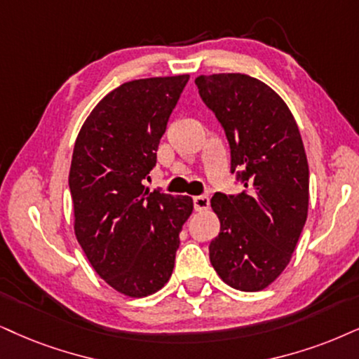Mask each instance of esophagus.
<instances>
[{"label": "esophagus", "instance_id": "1", "mask_svg": "<svg viewBox=\"0 0 359 359\" xmlns=\"http://www.w3.org/2000/svg\"><path fill=\"white\" fill-rule=\"evenodd\" d=\"M192 201H194V208L197 212L207 210L208 202H210V201H208V195H195Z\"/></svg>", "mask_w": 359, "mask_h": 359}]
</instances>
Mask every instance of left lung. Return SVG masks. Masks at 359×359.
Listing matches in <instances>:
<instances>
[{
	"label": "left lung",
	"mask_w": 359,
	"mask_h": 359,
	"mask_svg": "<svg viewBox=\"0 0 359 359\" xmlns=\"http://www.w3.org/2000/svg\"><path fill=\"white\" fill-rule=\"evenodd\" d=\"M230 146V172L243 190L217 192L220 233L208 245L220 278L242 292L266 288L288 265L308 213L310 170L292 112L247 74L195 79Z\"/></svg>",
	"instance_id": "obj_1"
}]
</instances>
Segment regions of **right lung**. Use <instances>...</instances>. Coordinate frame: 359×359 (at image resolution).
I'll return each instance as SVG.
<instances>
[{"label":"right lung","mask_w":359,"mask_h":359,"mask_svg":"<svg viewBox=\"0 0 359 359\" xmlns=\"http://www.w3.org/2000/svg\"><path fill=\"white\" fill-rule=\"evenodd\" d=\"M189 76L137 79L102 97L81 127L69 190L74 232L97 275L140 298L169 281L190 197L146 189L157 149Z\"/></svg>","instance_id":"obj_1"}]
</instances>
